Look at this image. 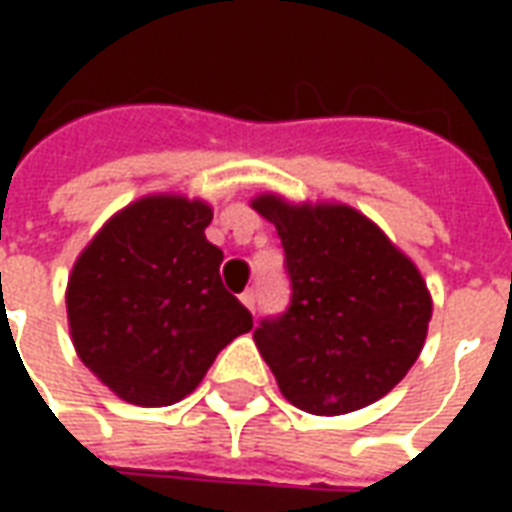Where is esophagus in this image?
<instances>
[{"label": "esophagus", "instance_id": "1", "mask_svg": "<svg viewBox=\"0 0 512 512\" xmlns=\"http://www.w3.org/2000/svg\"><path fill=\"white\" fill-rule=\"evenodd\" d=\"M241 304H244L249 312H255V307H257V293H255V290H244V293H241Z\"/></svg>", "mask_w": 512, "mask_h": 512}]
</instances>
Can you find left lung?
I'll return each mask as SVG.
<instances>
[{
    "instance_id": "obj_1",
    "label": "left lung",
    "mask_w": 512,
    "mask_h": 512,
    "mask_svg": "<svg viewBox=\"0 0 512 512\" xmlns=\"http://www.w3.org/2000/svg\"><path fill=\"white\" fill-rule=\"evenodd\" d=\"M285 249L290 307L255 345L293 406L337 417L403 381L428 337L433 301L419 268L376 222L343 202L252 200Z\"/></svg>"
}]
</instances>
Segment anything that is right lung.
Returning <instances> with one entry per match:
<instances>
[{
    "instance_id": "add662e5",
    "label": "right lung",
    "mask_w": 512,
    "mask_h": 512,
    "mask_svg": "<svg viewBox=\"0 0 512 512\" xmlns=\"http://www.w3.org/2000/svg\"><path fill=\"white\" fill-rule=\"evenodd\" d=\"M213 211L183 194H147L117 211L73 263L65 307L76 354L134 406L191 395L252 315L219 277L205 238Z\"/></svg>"
}]
</instances>
